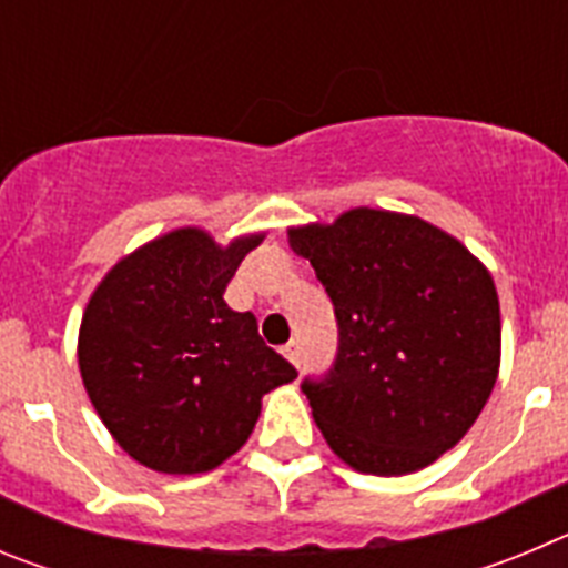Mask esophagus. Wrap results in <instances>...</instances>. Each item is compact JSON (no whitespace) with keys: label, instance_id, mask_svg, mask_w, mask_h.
Returning <instances> with one entry per match:
<instances>
[{"label":"esophagus","instance_id":"esophagus-1","mask_svg":"<svg viewBox=\"0 0 568 568\" xmlns=\"http://www.w3.org/2000/svg\"><path fill=\"white\" fill-rule=\"evenodd\" d=\"M281 353H284V358H287L290 364L298 366V361H301V346H298V341H290L287 346H281Z\"/></svg>","mask_w":568,"mask_h":568}]
</instances>
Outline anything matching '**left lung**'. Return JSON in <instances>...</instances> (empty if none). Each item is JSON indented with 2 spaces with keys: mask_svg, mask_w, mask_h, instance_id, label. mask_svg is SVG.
<instances>
[{
  "mask_svg": "<svg viewBox=\"0 0 568 568\" xmlns=\"http://www.w3.org/2000/svg\"><path fill=\"white\" fill-rule=\"evenodd\" d=\"M338 318V355L301 389L329 449L369 475H409L453 449L498 381L489 270L418 215L346 210L290 227Z\"/></svg>",
  "mask_w": 568,
  "mask_h": 568,
  "instance_id": "left-lung-1",
  "label": "left lung"
}]
</instances>
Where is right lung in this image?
Listing matches in <instances>:
<instances>
[{
  "instance_id": "1",
  "label": "right lung",
  "mask_w": 568,
  "mask_h": 568,
  "mask_svg": "<svg viewBox=\"0 0 568 568\" xmlns=\"http://www.w3.org/2000/svg\"><path fill=\"white\" fill-rule=\"evenodd\" d=\"M264 235L227 247L182 227L124 255L90 295L79 369L115 444L164 475L210 471L247 444L261 398L295 378L253 313L224 301L241 258Z\"/></svg>"
}]
</instances>
